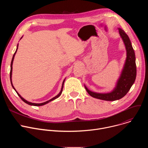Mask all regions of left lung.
Listing matches in <instances>:
<instances>
[{
    "mask_svg": "<svg viewBox=\"0 0 148 148\" xmlns=\"http://www.w3.org/2000/svg\"><path fill=\"white\" fill-rule=\"evenodd\" d=\"M119 34L123 41L126 50V59L121 75L117 82L114 90L107 94H101L90 91L86 86L87 92L92 97L112 101L123 97L130 91L134 83L136 76V66L135 62V54L128 36L121 29H118Z\"/></svg>",
    "mask_w": 148,
    "mask_h": 148,
    "instance_id": "8db88e82",
    "label": "left lung"
}]
</instances>
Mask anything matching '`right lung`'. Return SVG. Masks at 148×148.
<instances>
[{"mask_svg": "<svg viewBox=\"0 0 148 148\" xmlns=\"http://www.w3.org/2000/svg\"><path fill=\"white\" fill-rule=\"evenodd\" d=\"M17 49H18V45H17V49H16V51H15V53H14V54H13V58H12V61H11V65H10V82H11V84H12V87L13 88V89L16 91V90H15V88H14V87H13V84H12V65H13V60H14V56H15V54H16V52H17ZM64 81H65V79L63 81V82H62V87H61V91H60V93L57 95H56V97H54V98H53L52 99H50V100H49V101H46V102H43V103H32V102H29V101H26V99H25L23 98H22V97L20 96V95L16 91V92H17V95L19 96V97L22 99V101H23L25 103H27V104H29V105H33V106H41V105H45V104H46V103H49V102H50V101H53V100H54L55 99H56V98H57L58 97H59L60 95H61V93H62V88H63V85H64Z\"/></svg>", "mask_w": 148, "mask_h": 148, "instance_id": "obj_1", "label": "right lung"}]
</instances>
